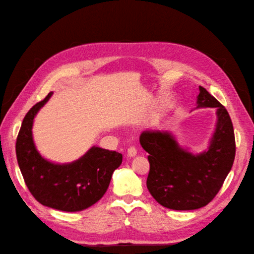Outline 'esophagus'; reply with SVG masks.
I'll return each mask as SVG.
<instances>
[{
  "instance_id": "34e87169",
  "label": "esophagus",
  "mask_w": 254,
  "mask_h": 254,
  "mask_svg": "<svg viewBox=\"0 0 254 254\" xmlns=\"http://www.w3.org/2000/svg\"><path fill=\"white\" fill-rule=\"evenodd\" d=\"M136 154H137V150H136V148H135V147H133V146L128 147L127 152V157H128V158H133V157H135Z\"/></svg>"
}]
</instances>
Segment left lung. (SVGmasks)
Listing matches in <instances>:
<instances>
[{
	"instance_id": "left-lung-1",
	"label": "left lung",
	"mask_w": 254,
	"mask_h": 254,
	"mask_svg": "<svg viewBox=\"0 0 254 254\" xmlns=\"http://www.w3.org/2000/svg\"><path fill=\"white\" fill-rule=\"evenodd\" d=\"M215 108L216 124L208 146L192 153L181 146L170 130H146L139 136L149 154L146 186L152 196L164 207L191 210L207 205L222 188L236 155L234 127L223 105L199 86L196 107Z\"/></svg>"
}]
</instances>
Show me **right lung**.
<instances>
[{"label": "right lung", "mask_w": 254, "mask_h": 254, "mask_svg": "<svg viewBox=\"0 0 254 254\" xmlns=\"http://www.w3.org/2000/svg\"><path fill=\"white\" fill-rule=\"evenodd\" d=\"M53 91L27 112L16 141V156L27 188L38 202L63 212H79L104 196L111 177L122 163V154L97 146L67 164L46 159L35 145V117Z\"/></svg>", "instance_id": "obj_1"}]
</instances>
